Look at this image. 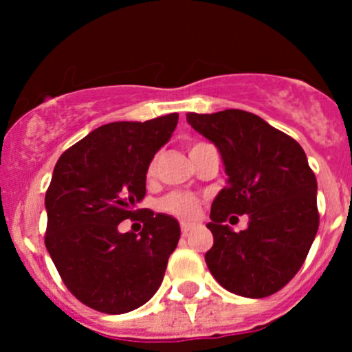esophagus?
<instances>
[{"mask_svg":"<svg viewBox=\"0 0 352 352\" xmlns=\"http://www.w3.org/2000/svg\"><path fill=\"white\" fill-rule=\"evenodd\" d=\"M180 228H182V235L187 236V235H189V233H190V230L194 228V225H190V223L182 221V223H180Z\"/></svg>","mask_w":352,"mask_h":352,"instance_id":"obj_1","label":"esophagus"}]
</instances>
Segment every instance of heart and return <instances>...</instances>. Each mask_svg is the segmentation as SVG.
Returning <instances> with one entry per match:
<instances>
[{
    "instance_id": "heart-1",
    "label": "heart",
    "mask_w": 352,
    "mask_h": 352,
    "mask_svg": "<svg viewBox=\"0 0 352 352\" xmlns=\"http://www.w3.org/2000/svg\"><path fill=\"white\" fill-rule=\"evenodd\" d=\"M202 143H192L189 146V151H192L194 148H197ZM155 173V163H150L148 166V177H151ZM160 209L166 214L177 216V218L182 219H192L196 218L199 211V199L189 192H172L166 197L162 199L160 202Z\"/></svg>"
}]
</instances>
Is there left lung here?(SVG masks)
Listing matches in <instances>:
<instances>
[{
	"label": "left lung",
	"instance_id": "8db88e82",
	"mask_svg": "<svg viewBox=\"0 0 352 352\" xmlns=\"http://www.w3.org/2000/svg\"><path fill=\"white\" fill-rule=\"evenodd\" d=\"M187 122L218 146L228 186L211 206V250L206 264L225 289L265 298L303 265L317 235V179L303 148L258 116L239 109L187 113ZM247 214L235 234L224 221Z\"/></svg>",
	"mask_w": 352,
	"mask_h": 352
}]
</instances>
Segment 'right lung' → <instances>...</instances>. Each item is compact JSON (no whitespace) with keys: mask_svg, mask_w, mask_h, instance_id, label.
Instances as JSON below:
<instances>
[{"mask_svg":"<svg viewBox=\"0 0 352 352\" xmlns=\"http://www.w3.org/2000/svg\"><path fill=\"white\" fill-rule=\"evenodd\" d=\"M177 120L175 112L105 124L67 148L54 166L45 192V247L71 294L102 314L146 303L179 243L177 219L153 211L138 216L140 237L118 232L119 222L141 211L134 206L146 194L148 166Z\"/></svg>","mask_w":352,"mask_h":352,"instance_id":"obj_1","label":"right lung"}]
</instances>
